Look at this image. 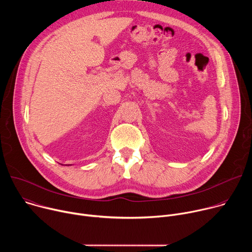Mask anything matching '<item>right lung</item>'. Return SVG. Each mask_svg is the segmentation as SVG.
I'll return each instance as SVG.
<instances>
[{"mask_svg": "<svg viewBox=\"0 0 252 252\" xmlns=\"http://www.w3.org/2000/svg\"><path fill=\"white\" fill-rule=\"evenodd\" d=\"M65 165H66V164H65ZM68 165H69V164H68Z\"/></svg>", "mask_w": 252, "mask_h": 252, "instance_id": "add662e5", "label": "right lung"}]
</instances>
